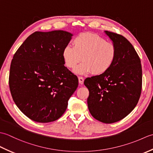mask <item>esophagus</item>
<instances>
[{
	"instance_id": "34e87169",
	"label": "esophagus",
	"mask_w": 153,
	"mask_h": 153,
	"mask_svg": "<svg viewBox=\"0 0 153 153\" xmlns=\"http://www.w3.org/2000/svg\"><path fill=\"white\" fill-rule=\"evenodd\" d=\"M78 79H79V84H81V85H83V82H84L83 77H78Z\"/></svg>"
}]
</instances>
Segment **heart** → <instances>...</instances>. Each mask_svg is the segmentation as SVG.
I'll list each match as a JSON object with an SVG mask.
<instances>
[{
  "mask_svg": "<svg viewBox=\"0 0 153 153\" xmlns=\"http://www.w3.org/2000/svg\"><path fill=\"white\" fill-rule=\"evenodd\" d=\"M116 49L114 45L106 42L97 34L82 33L74 39L73 47L66 46L62 51V58L66 67L79 75L91 73L99 76L108 71L114 62Z\"/></svg>",
  "mask_w": 153,
  "mask_h": 153,
  "instance_id": "heart-1",
  "label": "heart"
}]
</instances>
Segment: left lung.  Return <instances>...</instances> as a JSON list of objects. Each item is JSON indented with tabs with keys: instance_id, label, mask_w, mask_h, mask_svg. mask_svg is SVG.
<instances>
[{
	"instance_id": "left-lung-1",
	"label": "left lung",
	"mask_w": 153,
	"mask_h": 153,
	"mask_svg": "<svg viewBox=\"0 0 153 153\" xmlns=\"http://www.w3.org/2000/svg\"><path fill=\"white\" fill-rule=\"evenodd\" d=\"M116 49L114 62L102 75L87 77V105L94 118L105 123L124 118L137 105L142 89L141 60L129 41L121 35L105 31Z\"/></svg>"
}]
</instances>
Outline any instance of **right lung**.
Masks as SVG:
<instances>
[{
    "instance_id": "1",
    "label": "right lung",
    "mask_w": 153,
    "mask_h": 153,
    "mask_svg": "<svg viewBox=\"0 0 153 153\" xmlns=\"http://www.w3.org/2000/svg\"><path fill=\"white\" fill-rule=\"evenodd\" d=\"M72 34L62 30L35 31L16 52L9 87L18 108L35 122L47 123L62 116L78 79L64 66L62 51Z\"/></svg>"
}]
</instances>
